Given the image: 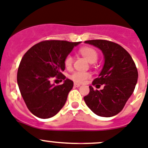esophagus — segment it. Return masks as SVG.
<instances>
[{
	"label": "esophagus",
	"instance_id": "obj_1",
	"mask_svg": "<svg viewBox=\"0 0 148 148\" xmlns=\"http://www.w3.org/2000/svg\"><path fill=\"white\" fill-rule=\"evenodd\" d=\"M81 85L79 83H77V82H74V87H79V86H80Z\"/></svg>",
	"mask_w": 148,
	"mask_h": 148
}]
</instances>
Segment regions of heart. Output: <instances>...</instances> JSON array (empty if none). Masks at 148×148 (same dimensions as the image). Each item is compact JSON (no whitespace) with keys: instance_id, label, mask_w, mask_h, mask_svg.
<instances>
[{"instance_id":"1","label":"heart","mask_w":148,"mask_h":148,"mask_svg":"<svg viewBox=\"0 0 148 148\" xmlns=\"http://www.w3.org/2000/svg\"><path fill=\"white\" fill-rule=\"evenodd\" d=\"M79 53L86 58L89 62L94 63L96 62L98 60V53L95 49L90 47H82L79 49ZM73 57L71 54H68L65 58L64 64L67 69H70L73 64ZM90 77V73L86 72V71H75L73 73L70 78L73 81L76 82H83Z\"/></svg>"}]
</instances>
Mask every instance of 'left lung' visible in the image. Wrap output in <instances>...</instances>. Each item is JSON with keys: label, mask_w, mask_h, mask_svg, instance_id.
<instances>
[{"label": "left lung", "mask_w": 148, "mask_h": 148, "mask_svg": "<svg viewBox=\"0 0 148 148\" xmlns=\"http://www.w3.org/2000/svg\"><path fill=\"white\" fill-rule=\"evenodd\" d=\"M85 43L102 51L104 66L93 85H103V89L94 90L84 97L88 107L99 116L110 117L119 114L132 95L138 79V71L131 56L125 49L111 41L91 40ZM99 84V85H97Z\"/></svg>", "instance_id": "8db88e82"}]
</instances>
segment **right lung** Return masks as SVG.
I'll return each instance as SVG.
<instances>
[{"instance_id":"1","label":"right lung","mask_w":148,"mask_h":148,"mask_svg":"<svg viewBox=\"0 0 148 148\" xmlns=\"http://www.w3.org/2000/svg\"><path fill=\"white\" fill-rule=\"evenodd\" d=\"M81 42L45 40L29 49L23 55L18 70L17 81L21 96L32 114L48 119L59 112L67 100L74 82L66 79L64 60ZM56 77L64 82L55 86Z\"/></svg>"}]
</instances>
